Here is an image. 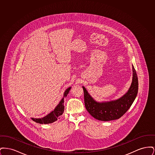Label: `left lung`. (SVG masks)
<instances>
[{"mask_svg": "<svg viewBox=\"0 0 155 155\" xmlns=\"http://www.w3.org/2000/svg\"><path fill=\"white\" fill-rule=\"evenodd\" d=\"M82 88L85 106L89 113L98 120L107 121L120 118L130 109L138 94V80L133 65V80L127 92L118 99L110 102H96L84 87Z\"/></svg>", "mask_w": 155, "mask_h": 155, "instance_id": "1", "label": "left lung"}]
</instances>
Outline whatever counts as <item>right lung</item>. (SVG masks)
<instances>
[{"mask_svg": "<svg viewBox=\"0 0 155 155\" xmlns=\"http://www.w3.org/2000/svg\"><path fill=\"white\" fill-rule=\"evenodd\" d=\"M71 87H69L67 89L64 93V96L62 98V99L60 101V103L58 104V106L56 107V108L54 109V110L52 111L49 114H48L47 116H46L44 117L41 118H32V120L34 121H35L37 123L39 124H49L54 122L55 121L58 120L59 118V117L62 115L64 110V98L66 97L68 95L70 90L71 89Z\"/></svg>", "mask_w": 155, "mask_h": 155, "instance_id": "add662e5", "label": "right lung"}]
</instances>
